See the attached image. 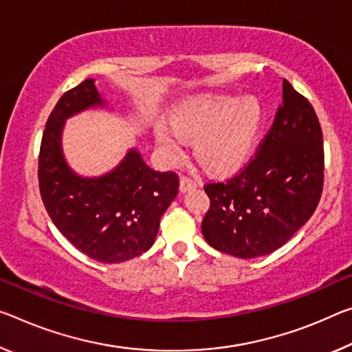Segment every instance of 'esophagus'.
Masks as SVG:
<instances>
[{"label":"esophagus","mask_w":352,"mask_h":352,"mask_svg":"<svg viewBox=\"0 0 352 352\" xmlns=\"http://www.w3.org/2000/svg\"><path fill=\"white\" fill-rule=\"evenodd\" d=\"M197 188V182L194 180V178L188 177V175H182L180 177V191L182 192H186L189 189H194Z\"/></svg>","instance_id":"1"}]
</instances>
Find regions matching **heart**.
<instances>
[{
	"label": "heart",
	"mask_w": 352,
	"mask_h": 352,
	"mask_svg": "<svg viewBox=\"0 0 352 352\" xmlns=\"http://www.w3.org/2000/svg\"><path fill=\"white\" fill-rule=\"evenodd\" d=\"M263 111L255 98L208 97L183 104L172 125L156 126V141L170 160L183 155V139H196L199 163L214 175H230L241 169L252 152Z\"/></svg>",
	"instance_id": "1"
}]
</instances>
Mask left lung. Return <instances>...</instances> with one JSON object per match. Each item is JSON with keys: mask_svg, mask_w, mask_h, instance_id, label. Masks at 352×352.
<instances>
[{"mask_svg": "<svg viewBox=\"0 0 352 352\" xmlns=\"http://www.w3.org/2000/svg\"><path fill=\"white\" fill-rule=\"evenodd\" d=\"M324 146L314 106L283 80V102L255 153L235 175L204 186L206 243L254 258L283 246L320 204Z\"/></svg>", "mask_w": 352, "mask_h": 352, "instance_id": "1", "label": "left lung"}]
</instances>
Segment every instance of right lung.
I'll return each instance as SVG.
<instances>
[{
  "instance_id": "right-lung-1",
  "label": "right lung",
  "mask_w": 352,
  "mask_h": 352,
  "mask_svg": "<svg viewBox=\"0 0 352 352\" xmlns=\"http://www.w3.org/2000/svg\"><path fill=\"white\" fill-rule=\"evenodd\" d=\"M102 103L92 80L59 98L43 130L38 189L53 224L78 250L102 263H120L152 246L180 183L175 172L150 169L136 150L100 178H81L67 167L60 148L64 120Z\"/></svg>"
}]
</instances>
